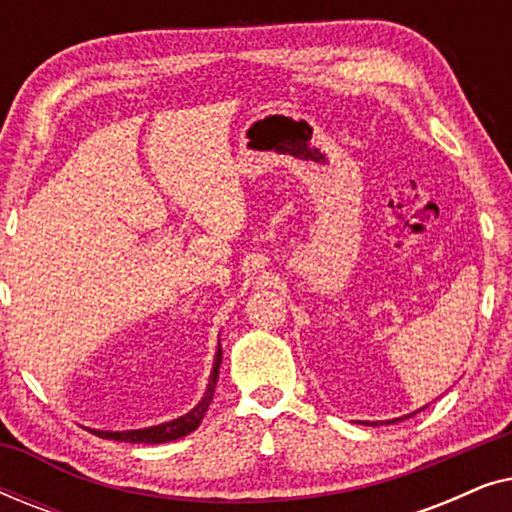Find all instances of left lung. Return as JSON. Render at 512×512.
<instances>
[{
	"instance_id": "8db88e82",
	"label": "left lung",
	"mask_w": 512,
	"mask_h": 512,
	"mask_svg": "<svg viewBox=\"0 0 512 512\" xmlns=\"http://www.w3.org/2000/svg\"><path fill=\"white\" fill-rule=\"evenodd\" d=\"M419 410H424V408H419ZM417 410V412H419ZM412 415H415V412H412ZM412 415H405V417H412ZM405 417H396V419H387V424H396V422H401V419H405ZM368 426H377V422H366Z\"/></svg>"
}]
</instances>
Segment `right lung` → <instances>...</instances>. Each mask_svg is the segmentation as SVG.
Listing matches in <instances>:
<instances>
[{
	"mask_svg": "<svg viewBox=\"0 0 512 512\" xmlns=\"http://www.w3.org/2000/svg\"><path fill=\"white\" fill-rule=\"evenodd\" d=\"M221 359H223V349H221V340L219 347H216L214 354V366H212V375H209V384L205 389V394L195 405L193 410H188L186 415H181L177 419H170V422L156 424V426H146V429H130V431H100V429H90L95 436L107 438V440H121V443H142V445H158V443H170V440L184 438L188 433L195 431L205 417V412L209 408L214 398V389H216V380H219V368H221Z\"/></svg>",
	"mask_w": 512,
	"mask_h": 512,
	"instance_id": "right-lung-1",
	"label": "right lung"
}]
</instances>
